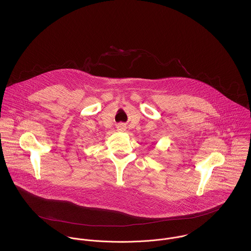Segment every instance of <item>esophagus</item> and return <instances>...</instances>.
<instances>
[{
  "label": "esophagus",
  "mask_w": 251,
  "mask_h": 251,
  "mask_svg": "<svg viewBox=\"0 0 251 251\" xmlns=\"http://www.w3.org/2000/svg\"><path fill=\"white\" fill-rule=\"evenodd\" d=\"M120 127H121V126H120Z\"/></svg>",
  "instance_id": "34e87169"
}]
</instances>
